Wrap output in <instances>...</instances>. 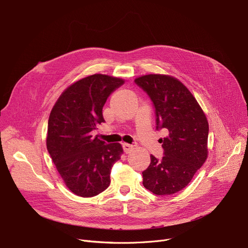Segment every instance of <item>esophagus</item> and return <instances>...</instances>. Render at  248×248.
I'll return each instance as SVG.
<instances>
[{"label": "esophagus", "mask_w": 248, "mask_h": 248, "mask_svg": "<svg viewBox=\"0 0 248 248\" xmlns=\"http://www.w3.org/2000/svg\"><path fill=\"white\" fill-rule=\"evenodd\" d=\"M123 148H124V151L125 153H129L131 151V149L133 148V146L128 144V143H123Z\"/></svg>", "instance_id": "esophagus-1"}]
</instances>
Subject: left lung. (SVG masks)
Instances as JSON below:
<instances>
[{"label":"left lung","mask_w":248,"mask_h":248,"mask_svg":"<svg viewBox=\"0 0 248 248\" xmlns=\"http://www.w3.org/2000/svg\"><path fill=\"white\" fill-rule=\"evenodd\" d=\"M155 108L156 129H166L160 138L164 156H150L142 171L143 186L156 195H170L185 188L207 159L209 124L190 91L176 78L147 75L135 78Z\"/></svg>","instance_id":"left-lung-1"}]
</instances>
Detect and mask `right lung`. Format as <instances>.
Wrapping results in <instances>:
<instances>
[{"label":"right lung","mask_w":248,"mask_h":248,"mask_svg":"<svg viewBox=\"0 0 248 248\" xmlns=\"http://www.w3.org/2000/svg\"><path fill=\"white\" fill-rule=\"evenodd\" d=\"M124 79L93 75L68 86L53 107L47 149L68 189L81 197L98 195L110 186L113 165L121 159L120 143L107 144L91 131L105 122L108 97Z\"/></svg>","instance_id":"1"}]
</instances>
